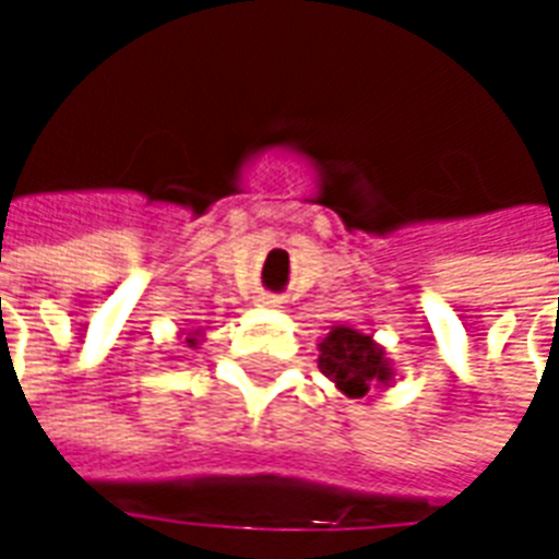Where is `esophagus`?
I'll use <instances>...</instances> for the list:
<instances>
[{"label": "esophagus", "instance_id": "esophagus-1", "mask_svg": "<svg viewBox=\"0 0 559 559\" xmlns=\"http://www.w3.org/2000/svg\"><path fill=\"white\" fill-rule=\"evenodd\" d=\"M263 305H275V299H263Z\"/></svg>", "mask_w": 559, "mask_h": 559}]
</instances>
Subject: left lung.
<instances>
[{"label":"left lung","mask_w":559,"mask_h":559,"mask_svg":"<svg viewBox=\"0 0 559 559\" xmlns=\"http://www.w3.org/2000/svg\"><path fill=\"white\" fill-rule=\"evenodd\" d=\"M317 368L347 395V399H374L395 383V365L386 350L368 332L353 326H332L317 344Z\"/></svg>","instance_id":"8db88e82"}]
</instances>
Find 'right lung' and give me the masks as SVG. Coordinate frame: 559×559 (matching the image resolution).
<instances>
[{
  "mask_svg": "<svg viewBox=\"0 0 559 559\" xmlns=\"http://www.w3.org/2000/svg\"><path fill=\"white\" fill-rule=\"evenodd\" d=\"M185 335V332H182ZM200 335H203V329H197V332H188V335H185V344H188V347H197V344H200Z\"/></svg>",
  "mask_w": 559,
  "mask_h": 559,
  "instance_id": "1",
  "label": "right lung"
}]
</instances>
